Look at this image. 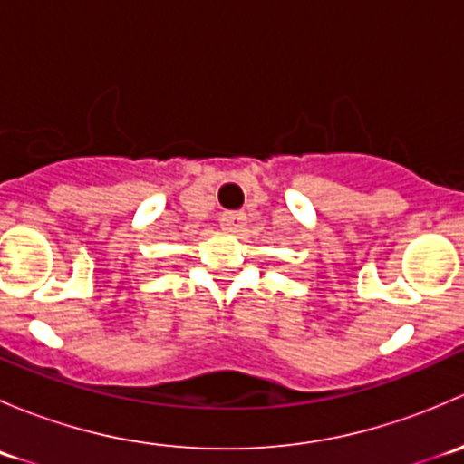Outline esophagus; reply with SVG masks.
Here are the masks:
<instances>
[{
    "instance_id": "esophagus-1",
    "label": "esophagus",
    "mask_w": 464,
    "mask_h": 464,
    "mask_svg": "<svg viewBox=\"0 0 464 464\" xmlns=\"http://www.w3.org/2000/svg\"><path fill=\"white\" fill-rule=\"evenodd\" d=\"M219 224H222L224 231L240 233L242 228L246 227V213H242V210H231V213H224L222 218H219Z\"/></svg>"
}]
</instances>
